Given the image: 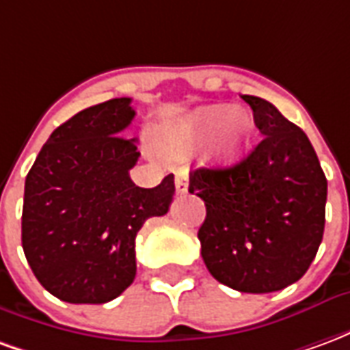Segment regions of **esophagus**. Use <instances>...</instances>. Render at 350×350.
I'll return each mask as SVG.
<instances>
[{
	"mask_svg": "<svg viewBox=\"0 0 350 350\" xmlns=\"http://www.w3.org/2000/svg\"><path fill=\"white\" fill-rule=\"evenodd\" d=\"M174 183L176 193H178V195H185V193H187V174H185V172H178Z\"/></svg>",
	"mask_w": 350,
	"mask_h": 350,
	"instance_id": "34e87169",
	"label": "esophagus"
}]
</instances>
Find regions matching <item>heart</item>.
I'll return each mask as SVG.
<instances>
[{"instance_id": "1", "label": "heart", "mask_w": 350, "mask_h": 350, "mask_svg": "<svg viewBox=\"0 0 350 350\" xmlns=\"http://www.w3.org/2000/svg\"><path fill=\"white\" fill-rule=\"evenodd\" d=\"M212 132L208 155L221 165H232L250 148L253 120L242 108L228 105L202 107L168 125L157 138V146L163 153L180 157L197 150Z\"/></svg>"}]
</instances>
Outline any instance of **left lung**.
Returning a JSON list of instances; mask_svg holds the SVG:
<instances>
[{
  "mask_svg": "<svg viewBox=\"0 0 350 350\" xmlns=\"http://www.w3.org/2000/svg\"><path fill=\"white\" fill-rule=\"evenodd\" d=\"M262 135L228 168H197L189 193L204 200L198 228L206 268L240 293H275L308 271L323 242L326 176L306 133L268 100L243 95Z\"/></svg>",
  "mask_w": 350,
  "mask_h": 350,
  "instance_id": "8db88e82",
  "label": "left lung"
}]
</instances>
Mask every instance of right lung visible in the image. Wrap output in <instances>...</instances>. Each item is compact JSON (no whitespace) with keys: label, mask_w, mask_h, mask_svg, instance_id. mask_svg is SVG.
<instances>
[{"label":"right lung","mask_w":350,"mask_h":350,"mask_svg":"<svg viewBox=\"0 0 350 350\" xmlns=\"http://www.w3.org/2000/svg\"><path fill=\"white\" fill-rule=\"evenodd\" d=\"M129 97L82 110L57 127L26 176L22 247L35 278L69 304H107L137 275L135 238L146 219L165 215L174 176L157 187L133 183L135 118Z\"/></svg>","instance_id":"right-lung-1"}]
</instances>
